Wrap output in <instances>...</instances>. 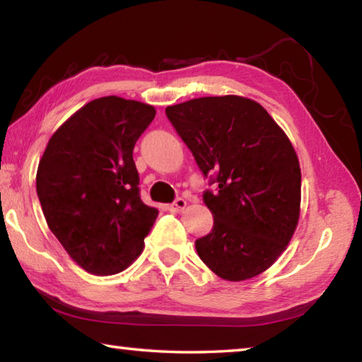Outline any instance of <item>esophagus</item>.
Instances as JSON below:
<instances>
[{"mask_svg":"<svg viewBox=\"0 0 362 362\" xmlns=\"http://www.w3.org/2000/svg\"><path fill=\"white\" fill-rule=\"evenodd\" d=\"M186 205H187V202L185 199H176L173 204L168 205V210L170 211H182L186 209Z\"/></svg>","mask_w":362,"mask_h":362,"instance_id":"obj_1","label":"esophagus"}]
</instances>
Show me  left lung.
<instances>
[{
    "label": "left lung",
    "mask_w": 362,
    "mask_h": 362,
    "mask_svg": "<svg viewBox=\"0 0 362 362\" xmlns=\"http://www.w3.org/2000/svg\"><path fill=\"white\" fill-rule=\"evenodd\" d=\"M165 112L204 175L216 173L218 189L204 194L215 223L195 240L200 259L224 281L262 274L298 224L301 171L292 142L263 105L234 94Z\"/></svg>",
    "instance_id": "1"
}]
</instances>
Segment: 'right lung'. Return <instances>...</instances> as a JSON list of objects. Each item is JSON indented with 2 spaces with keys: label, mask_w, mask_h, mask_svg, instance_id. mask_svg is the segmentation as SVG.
Wrapping results in <instances>:
<instances>
[{
  "label": "right lung",
  "mask_w": 362,
  "mask_h": 362,
  "mask_svg": "<svg viewBox=\"0 0 362 362\" xmlns=\"http://www.w3.org/2000/svg\"><path fill=\"white\" fill-rule=\"evenodd\" d=\"M153 105L105 96L69 117L47 141L37 194L52 234L74 262L96 276L127 269L141 252L158 210L139 197L136 141Z\"/></svg>",
  "instance_id": "1"
}]
</instances>
